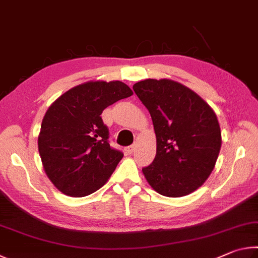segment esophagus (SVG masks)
<instances>
[{
  "label": "esophagus",
  "mask_w": 258,
  "mask_h": 258,
  "mask_svg": "<svg viewBox=\"0 0 258 258\" xmlns=\"http://www.w3.org/2000/svg\"><path fill=\"white\" fill-rule=\"evenodd\" d=\"M134 149H135V145H132V146H130V147H126L124 150H125L126 154L131 155V154H132V152L134 151Z\"/></svg>",
  "instance_id": "esophagus-1"
}]
</instances>
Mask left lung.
<instances>
[{"mask_svg": "<svg viewBox=\"0 0 258 258\" xmlns=\"http://www.w3.org/2000/svg\"><path fill=\"white\" fill-rule=\"evenodd\" d=\"M133 90L150 112L157 142L155 159L143 175L165 197L190 195L211 175L220 154L216 113L189 87L167 78H148Z\"/></svg>", "mask_w": 258, "mask_h": 258, "instance_id": "obj_1", "label": "left lung"}]
</instances>
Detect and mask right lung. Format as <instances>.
Returning a JSON list of instances; mask_svg holds the SVG:
<instances>
[{
    "instance_id": "obj_1",
    "label": "right lung",
    "mask_w": 258,
    "mask_h": 258,
    "mask_svg": "<svg viewBox=\"0 0 258 258\" xmlns=\"http://www.w3.org/2000/svg\"><path fill=\"white\" fill-rule=\"evenodd\" d=\"M133 94L120 81H90L61 94L47 109L38 134V152L53 185L71 197H85L106 184L123 158L108 143L101 113Z\"/></svg>"
}]
</instances>
